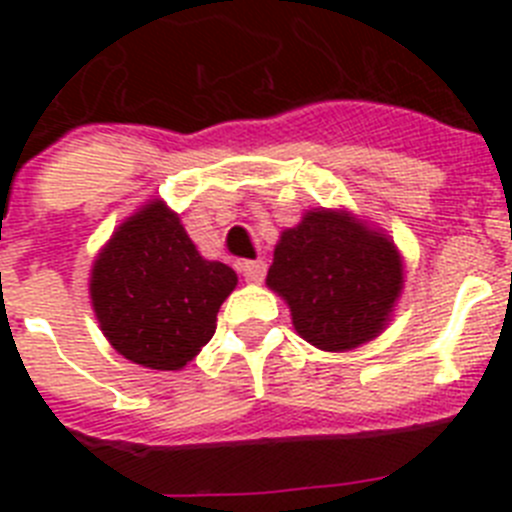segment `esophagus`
Wrapping results in <instances>:
<instances>
[{"label": "esophagus", "mask_w": 512, "mask_h": 512, "mask_svg": "<svg viewBox=\"0 0 512 512\" xmlns=\"http://www.w3.org/2000/svg\"><path fill=\"white\" fill-rule=\"evenodd\" d=\"M241 271H243V277H246V282L259 284V282H264V277H266V264L261 259L243 261Z\"/></svg>", "instance_id": "1"}]
</instances>
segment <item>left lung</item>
<instances>
[{"instance_id":"1","label":"left lung","mask_w":512,"mask_h":512,"mask_svg":"<svg viewBox=\"0 0 512 512\" xmlns=\"http://www.w3.org/2000/svg\"><path fill=\"white\" fill-rule=\"evenodd\" d=\"M402 256L390 235L346 210H310L279 235L266 284L292 325L320 351H351L387 328L402 292Z\"/></svg>"}]
</instances>
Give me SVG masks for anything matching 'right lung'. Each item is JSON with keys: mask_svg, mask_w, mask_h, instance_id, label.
Wrapping results in <instances>:
<instances>
[{"mask_svg": "<svg viewBox=\"0 0 512 512\" xmlns=\"http://www.w3.org/2000/svg\"><path fill=\"white\" fill-rule=\"evenodd\" d=\"M235 284V271L202 259L179 215L151 200L97 253L89 295L117 354L148 369L176 372L210 341L217 310Z\"/></svg>", "mask_w": 512, "mask_h": 512, "instance_id": "add662e5", "label": "right lung"}]
</instances>
